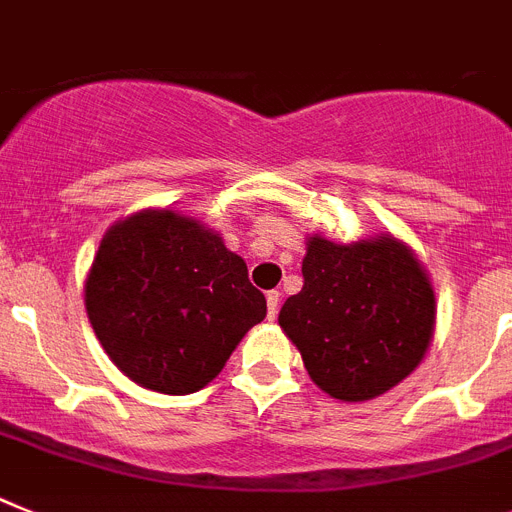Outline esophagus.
<instances>
[{
  "instance_id": "34e87169",
  "label": "esophagus",
  "mask_w": 512,
  "mask_h": 512,
  "mask_svg": "<svg viewBox=\"0 0 512 512\" xmlns=\"http://www.w3.org/2000/svg\"><path fill=\"white\" fill-rule=\"evenodd\" d=\"M278 304H281V294L278 291H268V320L278 317Z\"/></svg>"
}]
</instances>
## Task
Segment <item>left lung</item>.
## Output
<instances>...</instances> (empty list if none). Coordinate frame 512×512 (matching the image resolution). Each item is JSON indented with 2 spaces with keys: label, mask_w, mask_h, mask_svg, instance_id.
I'll use <instances>...</instances> for the list:
<instances>
[{
  "label": "left lung",
  "mask_w": 512,
  "mask_h": 512,
  "mask_svg": "<svg viewBox=\"0 0 512 512\" xmlns=\"http://www.w3.org/2000/svg\"><path fill=\"white\" fill-rule=\"evenodd\" d=\"M302 273L278 325L317 388L338 401H372L422 364L437 302L409 244L393 234L351 244L309 234Z\"/></svg>",
  "instance_id": "left-lung-1"
}]
</instances>
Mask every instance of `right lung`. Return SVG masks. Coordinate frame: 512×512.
<instances>
[{
	"label": "right lung",
	"instance_id": "1",
	"mask_svg": "<svg viewBox=\"0 0 512 512\" xmlns=\"http://www.w3.org/2000/svg\"><path fill=\"white\" fill-rule=\"evenodd\" d=\"M85 309L119 372L166 395L205 388L268 312L223 236L171 208L111 223L85 278Z\"/></svg>",
	"mask_w": 512,
	"mask_h": 512
}]
</instances>
